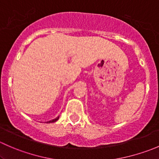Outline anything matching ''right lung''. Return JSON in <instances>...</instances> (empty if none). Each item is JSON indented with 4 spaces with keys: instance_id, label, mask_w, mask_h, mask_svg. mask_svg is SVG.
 I'll return each instance as SVG.
<instances>
[{
    "instance_id": "1",
    "label": "right lung",
    "mask_w": 159,
    "mask_h": 159,
    "mask_svg": "<svg viewBox=\"0 0 159 159\" xmlns=\"http://www.w3.org/2000/svg\"><path fill=\"white\" fill-rule=\"evenodd\" d=\"M58 118H59V116H57V118H54V119H52V120H51V121H47V122H46V123H54V122H55L56 121H57V120H58Z\"/></svg>"
}]
</instances>
